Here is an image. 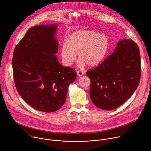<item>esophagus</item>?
I'll return each mask as SVG.
<instances>
[{
  "instance_id": "34e87169",
  "label": "esophagus",
  "mask_w": 151,
  "mask_h": 151,
  "mask_svg": "<svg viewBox=\"0 0 151 151\" xmlns=\"http://www.w3.org/2000/svg\"><path fill=\"white\" fill-rule=\"evenodd\" d=\"M77 75L79 76H81L83 75V72L81 71V70H78L77 71Z\"/></svg>"
}]
</instances>
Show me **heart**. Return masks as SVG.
Masks as SVG:
<instances>
[{
  "instance_id": "heart-1",
  "label": "heart",
  "mask_w": 151,
  "mask_h": 151,
  "mask_svg": "<svg viewBox=\"0 0 151 151\" xmlns=\"http://www.w3.org/2000/svg\"><path fill=\"white\" fill-rule=\"evenodd\" d=\"M110 48L109 37L104 33L93 30H78L72 33L61 47L60 54L63 64L70 66L76 60L77 54L80 59V68L87 64L95 66L106 57Z\"/></svg>"
}]
</instances>
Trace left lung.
<instances>
[{
    "label": "left lung",
    "instance_id": "1",
    "mask_svg": "<svg viewBox=\"0 0 151 151\" xmlns=\"http://www.w3.org/2000/svg\"><path fill=\"white\" fill-rule=\"evenodd\" d=\"M91 81L90 98L99 108L110 111L122 105L137 89L140 80V53L132 39L120 40L114 52L86 73Z\"/></svg>",
    "mask_w": 151,
    "mask_h": 151
}]
</instances>
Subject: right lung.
Instances as JSON below:
<instances>
[{
  "label": "right lung",
  "mask_w": 151,
  "mask_h": 151,
  "mask_svg": "<svg viewBox=\"0 0 151 151\" xmlns=\"http://www.w3.org/2000/svg\"><path fill=\"white\" fill-rule=\"evenodd\" d=\"M57 25L30 29L16 45L12 58L16 89L27 103L37 111L52 112L64 104L70 83L76 78L73 68L63 67L55 54Z\"/></svg>",
  "instance_id": "add662e5"
}]
</instances>
